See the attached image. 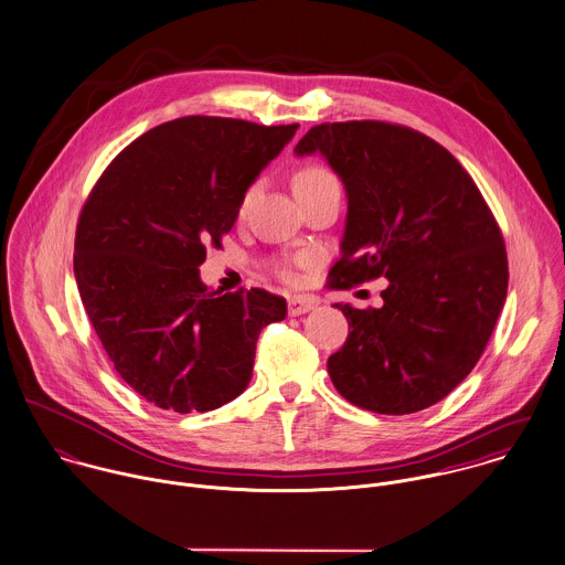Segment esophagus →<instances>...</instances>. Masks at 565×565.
I'll return each mask as SVG.
<instances>
[{"instance_id": "obj_1", "label": "esophagus", "mask_w": 565, "mask_h": 565, "mask_svg": "<svg viewBox=\"0 0 565 565\" xmlns=\"http://www.w3.org/2000/svg\"><path fill=\"white\" fill-rule=\"evenodd\" d=\"M317 306H319V301L315 297H292L288 301V315L290 317H301V315L315 310Z\"/></svg>"}]
</instances>
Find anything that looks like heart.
<instances>
[{
    "label": "heart",
    "instance_id": "heart-1",
    "mask_svg": "<svg viewBox=\"0 0 565 565\" xmlns=\"http://www.w3.org/2000/svg\"><path fill=\"white\" fill-rule=\"evenodd\" d=\"M334 183H339L337 177H334L330 170L321 168V166H303V168H299V170L295 172V177H292V190H295V196H297V199L303 196V194H310V192H315V190H321V188H326V185H334ZM255 192H257V183H253V185L246 188V192H244V196H242V205H239L242 210L250 203V199L255 196ZM299 264H308V257H301V259H297V262H281V264L277 266L279 277L286 279V281H292V279H295V266H299Z\"/></svg>",
    "mask_w": 565,
    "mask_h": 565
}]
</instances>
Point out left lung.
Returning a JSON list of instances; mask_svg holds the SVG:
<instances>
[{
    "instance_id": "left-lung-1",
    "label": "left lung",
    "mask_w": 565,
    "mask_h": 565,
    "mask_svg": "<svg viewBox=\"0 0 565 565\" xmlns=\"http://www.w3.org/2000/svg\"><path fill=\"white\" fill-rule=\"evenodd\" d=\"M295 152H321L347 192L328 286L388 279L382 308L337 303L351 330L328 360L337 391L380 415L441 402L476 366L507 299V248L480 190L441 143L399 124H319Z\"/></svg>"
}]
</instances>
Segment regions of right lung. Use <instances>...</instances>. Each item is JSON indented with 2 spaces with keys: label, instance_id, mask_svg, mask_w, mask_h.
I'll list each match as a JSON object with an SVG mask.
<instances>
[{
  "label": "right lung",
  "instance_id": "obj_1",
  "mask_svg": "<svg viewBox=\"0 0 565 565\" xmlns=\"http://www.w3.org/2000/svg\"><path fill=\"white\" fill-rule=\"evenodd\" d=\"M297 128L179 117L128 143L94 185L76 226L78 292L115 371L152 406L207 413L235 399L259 332L286 319L284 297H218L199 266Z\"/></svg>",
  "mask_w": 565,
  "mask_h": 565
}]
</instances>
